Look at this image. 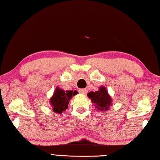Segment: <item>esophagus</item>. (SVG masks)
<instances>
[{
    "label": "esophagus",
    "mask_w": 160,
    "mask_h": 160,
    "mask_svg": "<svg viewBox=\"0 0 160 160\" xmlns=\"http://www.w3.org/2000/svg\"><path fill=\"white\" fill-rule=\"evenodd\" d=\"M79 92L81 94H86L87 93V92H88V90H87V89H80L79 90Z\"/></svg>",
    "instance_id": "34e87169"
}]
</instances>
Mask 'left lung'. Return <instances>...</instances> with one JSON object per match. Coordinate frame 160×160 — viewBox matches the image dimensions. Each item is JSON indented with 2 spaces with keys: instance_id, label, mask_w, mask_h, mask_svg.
<instances>
[{
  "instance_id": "left-lung-1",
  "label": "left lung",
  "mask_w": 160,
  "mask_h": 160,
  "mask_svg": "<svg viewBox=\"0 0 160 160\" xmlns=\"http://www.w3.org/2000/svg\"><path fill=\"white\" fill-rule=\"evenodd\" d=\"M88 97L90 99L91 102L95 106V108L101 112L108 111L112 105V99L111 96L108 92L105 86H100L99 90L88 93Z\"/></svg>"
}]
</instances>
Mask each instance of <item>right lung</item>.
Masks as SVG:
<instances>
[{"label":"right lung","instance_id":"1","mask_svg":"<svg viewBox=\"0 0 160 160\" xmlns=\"http://www.w3.org/2000/svg\"><path fill=\"white\" fill-rule=\"evenodd\" d=\"M78 94L76 90H66L57 87L53 95L50 99V103L52 107L53 112L57 114H61L68 109V103L73 96Z\"/></svg>","mask_w":160,"mask_h":160}]
</instances>
